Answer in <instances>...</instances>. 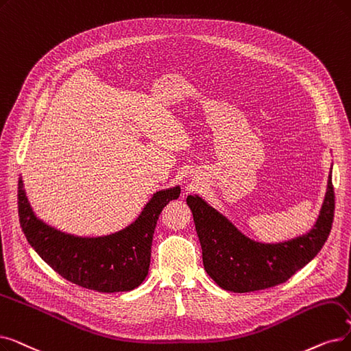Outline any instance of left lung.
Segmentation results:
<instances>
[{
    "label": "left lung",
    "mask_w": 351,
    "mask_h": 351,
    "mask_svg": "<svg viewBox=\"0 0 351 351\" xmlns=\"http://www.w3.org/2000/svg\"><path fill=\"white\" fill-rule=\"evenodd\" d=\"M334 201L336 196L330 172L324 202L313 230L291 241L261 243L241 234L199 196L186 197L202 247L205 271L221 288L234 293L276 287L307 265L330 235L336 206Z\"/></svg>",
    "instance_id": "obj_1"
}]
</instances>
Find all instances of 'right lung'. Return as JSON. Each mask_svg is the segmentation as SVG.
I'll return each mask as SVG.
<instances>
[{"label": "right lung", "instance_id": "obj_1", "mask_svg": "<svg viewBox=\"0 0 351 351\" xmlns=\"http://www.w3.org/2000/svg\"><path fill=\"white\" fill-rule=\"evenodd\" d=\"M179 195V186L159 191L125 230L108 237L82 238L60 232L37 219L20 178L19 217L29 245L67 281L99 293L132 291L147 276L160 212Z\"/></svg>", "mask_w": 351, "mask_h": 351}]
</instances>
